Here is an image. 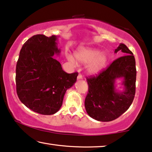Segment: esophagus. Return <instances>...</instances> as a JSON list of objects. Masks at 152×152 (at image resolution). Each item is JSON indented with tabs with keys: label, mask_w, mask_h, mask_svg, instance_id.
<instances>
[{
	"label": "esophagus",
	"mask_w": 152,
	"mask_h": 152,
	"mask_svg": "<svg viewBox=\"0 0 152 152\" xmlns=\"http://www.w3.org/2000/svg\"><path fill=\"white\" fill-rule=\"evenodd\" d=\"M82 79V75L81 74H79L77 76V80H81Z\"/></svg>",
	"instance_id": "esophagus-1"
}]
</instances>
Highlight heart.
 I'll use <instances>...</instances> for the list:
<instances>
[{"instance_id":"heart-1","label":"heart","mask_w":152,"mask_h":152,"mask_svg":"<svg viewBox=\"0 0 152 152\" xmlns=\"http://www.w3.org/2000/svg\"><path fill=\"white\" fill-rule=\"evenodd\" d=\"M69 60L72 64L75 61L73 58L69 57ZM75 59L80 64H87L86 71L89 75H95L100 73L107 64L106 55L101 53L99 50L90 47H80L75 53Z\"/></svg>"}]
</instances>
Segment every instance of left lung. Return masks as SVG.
I'll list each match as a JSON object with an SVG mask.
<instances>
[{
	"label": "left lung",
	"mask_w": 152,
	"mask_h": 152,
	"mask_svg": "<svg viewBox=\"0 0 152 152\" xmlns=\"http://www.w3.org/2000/svg\"><path fill=\"white\" fill-rule=\"evenodd\" d=\"M121 53L107 69L98 75L87 77L88 92L85 108L88 115L99 121H111L124 114L130 106L136 91V69L134 56L125 45L120 44L114 50ZM124 79V91L115 89V80Z\"/></svg>",
	"instance_id": "8db88e82"
}]
</instances>
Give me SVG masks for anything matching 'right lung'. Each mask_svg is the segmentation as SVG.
Here are the masks:
<instances>
[{"mask_svg":"<svg viewBox=\"0 0 152 152\" xmlns=\"http://www.w3.org/2000/svg\"><path fill=\"white\" fill-rule=\"evenodd\" d=\"M58 37L35 35L24 44L16 69V92L19 99L35 113L50 115L62 105L66 91L77 81V72L64 71L53 58L60 49Z\"/></svg>","mask_w":152,"mask_h":152,"instance_id":"right-lung-1","label":"right lung"}]
</instances>
